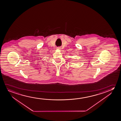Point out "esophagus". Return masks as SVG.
Here are the masks:
<instances>
[{
	"label": "esophagus",
	"mask_w": 121,
	"mask_h": 121,
	"mask_svg": "<svg viewBox=\"0 0 121 121\" xmlns=\"http://www.w3.org/2000/svg\"><path fill=\"white\" fill-rule=\"evenodd\" d=\"M57 49H58V50H61V48L60 47H58Z\"/></svg>",
	"instance_id": "esophagus-1"
}]
</instances>
